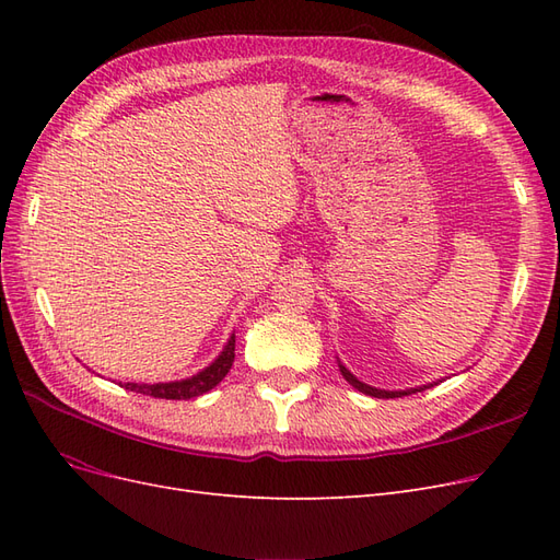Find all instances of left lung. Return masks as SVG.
I'll return each instance as SVG.
<instances>
[{
  "label": "left lung",
  "mask_w": 560,
  "mask_h": 560,
  "mask_svg": "<svg viewBox=\"0 0 560 560\" xmlns=\"http://www.w3.org/2000/svg\"><path fill=\"white\" fill-rule=\"evenodd\" d=\"M338 369H341V376L354 387V389H360V393H364V395H369V397H376V399H395V397H404V395H413V393H422V389H428V387H434L436 383H442V381H432V383H428V385H418V387H406V389H381V387H374V385H366V383H362L358 376L354 374H350V369L346 366V364H341V360H338Z\"/></svg>",
  "instance_id": "1"
}]
</instances>
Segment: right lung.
<instances>
[{"instance_id": "add662e5", "label": "right lung", "mask_w": 560, "mask_h": 560, "mask_svg": "<svg viewBox=\"0 0 560 560\" xmlns=\"http://www.w3.org/2000/svg\"><path fill=\"white\" fill-rule=\"evenodd\" d=\"M233 358H235V334L229 336L222 352H219L206 369H200L198 374L189 378L167 381V383H124V385L118 383V385L130 389V393H140V395L159 397V399H194L210 393L217 383L224 381V376L229 374V369L233 364Z\"/></svg>"}]
</instances>
